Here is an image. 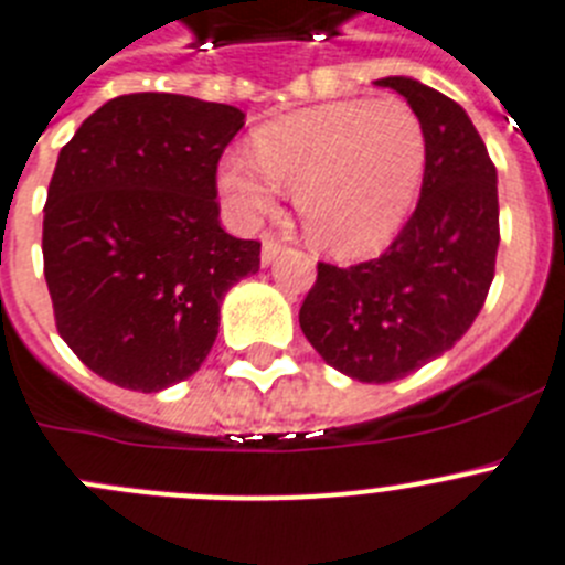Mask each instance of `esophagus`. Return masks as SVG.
Listing matches in <instances>:
<instances>
[{
  "mask_svg": "<svg viewBox=\"0 0 565 565\" xmlns=\"http://www.w3.org/2000/svg\"><path fill=\"white\" fill-rule=\"evenodd\" d=\"M278 253H281V242L273 236H264L262 238V264H273L278 258Z\"/></svg>",
  "mask_w": 565,
  "mask_h": 565,
  "instance_id": "1",
  "label": "esophagus"
}]
</instances>
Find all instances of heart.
Masks as SVG:
<instances>
[{
	"label": "heart",
	"mask_w": 565,
	"mask_h": 565,
	"mask_svg": "<svg viewBox=\"0 0 565 565\" xmlns=\"http://www.w3.org/2000/svg\"><path fill=\"white\" fill-rule=\"evenodd\" d=\"M253 151L222 157L216 182L227 213L256 225L276 213L281 188L318 250L360 258L385 247L416 205L428 135L399 98L338 100L264 124Z\"/></svg>",
	"instance_id": "b5f03b06"
}]
</instances>
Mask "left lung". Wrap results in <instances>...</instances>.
<instances>
[{
    "label": "left lung",
    "mask_w": 565,
    "mask_h": 565,
    "mask_svg": "<svg viewBox=\"0 0 565 565\" xmlns=\"http://www.w3.org/2000/svg\"><path fill=\"white\" fill-rule=\"evenodd\" d=\"M396 89L428 135V169L411 220L380 258L320 262L298 320L315 352L345 377L391 383L454 349L495 276L498 180L467 111L405 75Z\"/></svg>",
    "instance_id": "obj_1"
}]
</instances>
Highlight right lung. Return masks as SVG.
<instances>
[{
  "instance_id": "right-lung-1",
  "label": "right lung",
  "mask_w": 565,
  "mask_h": 565,
  "mask_svg": "<svg viewBox=\"0 0 565 565\" xmlns=\"http://www.w3.org/2000/svg\"><path fill=\"white\" fill-rule=\"evenodd\" d=\"M245 111L171 93L111 98L73 135L47 188L44 278L58 334L98 377L162 391L220 334L227 289L262 245L220 225L216 166Z\"/></svg>"
}]
</instances>
